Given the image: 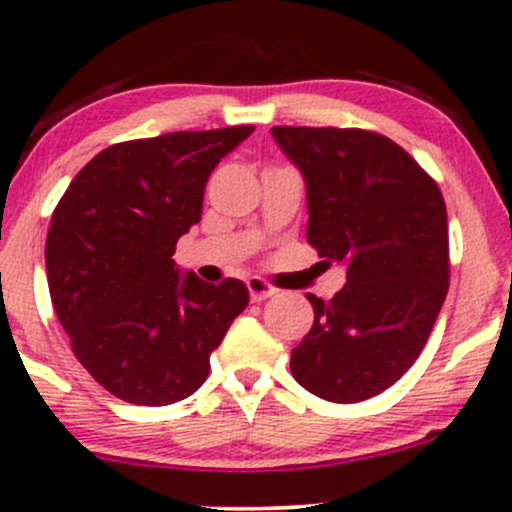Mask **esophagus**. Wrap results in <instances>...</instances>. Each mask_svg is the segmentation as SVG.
Returning a JSON list of instances; mask_svg holds the SVG:
<instances>
[{"label":"esophagus","mask_w":512,"mask_h":512,"mask_svg":"<svg viewBox=\"0 0 512 512\" xmlns=\"http://www.w3.org/2000/svg\"><path fill=\"white\" fill-rule=\"evenodd\" d=\"M247 292H250L252 301H265L277 294V287H272V284L265 282L262 277H250L247 279Z\"/></svg>","instance_id":"34e87169"}]
</instances>
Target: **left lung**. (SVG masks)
I'll use <instances>...</instances> for the list:
<instances>
[{"mask_svg": "<svg viewBox=\"0 0 512 512\" xmlns=\"http://www.w3.org/2000/svg\"><path fill=\"white\" fill-rule=\"evenodd\" d=\"M299 166L309 245L346 265L336 297L306 294L314 326L292 375L328 402H363L422 353L449 292V225L437 181L400 144L358 127H272Z\"/></svg>", "mask_w": 512, "mask_h": 512, "instance_id": "obj_1", "label": "left lung"}]
</instances>
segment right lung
<instances>
[{
    "label": "right lung",
    "instance_id": "1",
    "mask_svg": "<svg viewBox=\"0 0 512 512\" xmlns=\"http://www.w3.org/2000/svg\"><path fill=\"white\" fill-rule=\"evenodd\" d=\"M252 125L112 144L66 188L46 238L48 292L75 358L132 405L193 395L250 301L240 279L181 277L176 242L201 220L218 161Z\"/></svg>",
    "mask_w": 512,
    "mask_h": 512
}]
</instances>
